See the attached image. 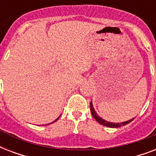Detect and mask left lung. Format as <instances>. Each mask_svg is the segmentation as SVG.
<instances>
[{"instance_id": "left-lung-1", "label": "left lung", "mask_w": 156, "mask_h": 156, "mask_svg": "<svg viewBox=\"0 0 156 156\" xmlns=\"http://www.w3.org/2000/svg\"><path fill=\"white\" fill-rule=\"evenodd\" d=\"M90 112L92 114L93 117L96 120V121L99 122L100 124L103 125L104 126H107V127H110V128H117V127H121V126H126L127 124H129V122L133 121V119H131L129 121H125V122H122V123H112V122H109V121H104V119H102L101 117L98 116L97 113L95 112V109L93 108V105H92V103L90 102Z\"/></svg>"}]
</instances>
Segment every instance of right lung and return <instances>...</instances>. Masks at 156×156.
Returning <instances> with one entry per match:
<instances>
[{"instance_id":"obj_1","label":"right lung","mask_w":156,"mask_h":156,"mask_svg":"<svg viewBox=\"0 0 156 156\" xmlns=\"http://www.w3.org/2000/svg\"><path fill=\"white\" fill-rule=\"evenodd\" d=\"M57 119H58V118H57ZM57 119H56V120H57ZM56 120H55V121H53V122H55V121H56ZM53 122H52V123H53Z\"/></svg>"}]
</instances>
